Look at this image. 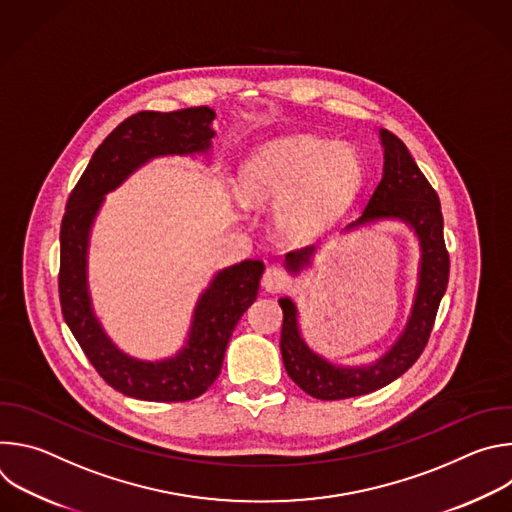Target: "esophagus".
Here are the masks:
<instances>
[{
  "label": "esophagus",
  "mask_w": 512,
  "mask_h": 512,
  "mask_svg": "<svg viewBox=\"0 0 512 512\" xmlns=\"http://www.w3.org/2000/svg\"><path fill=\"white\" fill-rule=\"evenodd\" d=\"M263 287L271 291V294H277V291L289 287V277L281 267H267V271L263 273Z\"/></svg>",
  "instance_id": "34e87169"
}]
</instances>
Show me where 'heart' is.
<instances>
[{
  "instance_id": "b5f03b06",
  "label": "heart",
  "mask_w": 512,
  "mask_h": 512,
  "mask_svg": "<svg viewBox=\"0 0 512 512\" xmlns=\"http://www.w3.org/2000/svg\"><path fill=\"white\" fill-rule=\"evenodd\" d=\"M364 180L352 145L312 135L263 143L239 170L247 204H275V227L294 243H310L338 223Z\"/></svg>"
}]
</instances>
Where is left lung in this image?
I'll return each mask as SVG.
<instances>
[{"label": "left lung", "instance_id": "obj_1", "mask_svg": "<svg viewBox=\"0 0 512 512\" xmlns=\"http://www.w3.org/2000/svg\"><path fill=\"white\" fill-rule=\"evenodd\" d=\"M383 148V176L360 216L340 235L379 223L407 227L417 243L415 287L407 320L393 344L375 360L346 364L316 352L304 338L298 304L279 298L283 310L281 356L289 379L308 395L336 401L373 393L399 379L423 352L433 320L446 294L450 257L444 243V216L440 198L429 186L405 143L387 129H379ZM324 245H312L285 255V271L298 277L314 265Z\"/></svg>", "mask_w": 512, "mask_h": 512}]
</instances>
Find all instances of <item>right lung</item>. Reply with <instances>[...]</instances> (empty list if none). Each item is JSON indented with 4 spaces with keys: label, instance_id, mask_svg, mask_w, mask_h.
Instances as JSON below:
<instances>
[{
    "label": "right lung",
    "instance_id": "right-lung-1",
    "mask_svg": "<svg viewBox=\"0 0 512 512\" xmlns=\"http://www.w3.org/2000/svg\"><path fill=\"white\" fill-rule=\"evenodd\" d=\"M214 117L210 107L131 115L95 150L66 202L58 275L64 322L97 373L133 399L174 403L200 397L221 373L231 334L259 294V279L265 271L261 261L245 259L218 269L198 294L182 346L154 360L121 350L93 306L89 247L105 196L154 160L174 156L208 160L216 135Z\"/></svg>",
    "mask_w": 512,
    "mask_h": 512
}]
</instances>
